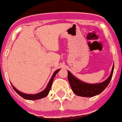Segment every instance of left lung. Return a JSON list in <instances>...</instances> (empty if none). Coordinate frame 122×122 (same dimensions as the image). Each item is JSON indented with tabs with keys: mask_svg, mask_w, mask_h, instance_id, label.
Wrapping results in <instances>:
<instances>
[{
	"mask_svg": "<svg viewBox=\"0 0 122 122\" xmlns=\"http://www.w3.org/2000/svg\"><path fill=\"white\" fill-rule=\"evenodd\" d=\"M114 66L113 65L112 71L110 75L107 79L104 82L99 84H87L78 79L76 77L73 76L69 71L68 72V80L71 85L72 92L78 96L85 97H91L100 94L104 91L108 85L109 84L111 78L112 77L113 72H114Z\"/></svg>",
	"mask_w": 122,
	"mask_h": 122,
	"instance_id": "1",
	"label": "left lung"
}]
</instances>
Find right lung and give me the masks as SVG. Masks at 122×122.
Listing matches in <instances>:
<instances>
[{"label": "right lung", "mask_w": 122, "mask_h": 122, "mask_svg": "<svg viewBox=\"0 0 122 122\" xmlns=\"http://www.w3.org/2000/svg\"><path fill=\"white\" fill-rule=\"evenodd\" d=\"M59 70H60V69H58V70H57V71H56L54 72V73H53V75H52V76L50 80V82L48 83L47 87H46L45 90H43L42 92H40V93H36V94H26V93H22V92H20L19 90H17V89L12 84V87L14 88V90H15V92H16L17 94L20 95L21 97H23V98H24L25 99L37 100L40 99H42L44 97H46L48 95V93H49L50 90L51 89V84H52V82H53V78H54V77L56 76V74L59 71Z\"/></svg>", "instance_id": "right-lung-1"}]
</instances>
